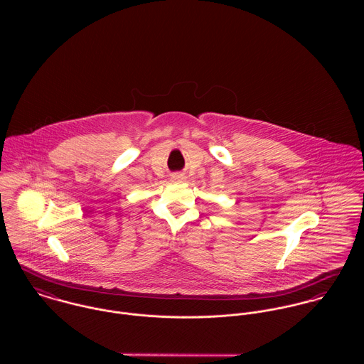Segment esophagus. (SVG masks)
Wrapping results in <instances>:
<instances>
[{
    "instance_id": "1",
    "label": "esophagus",
    "mask_w": 364,
    "mask_h": 364,
    "mask_svg": "<svg viewBox=\"0 0 364 364\" xmlns=\"http://www.w3.org/2000/svg\"><path fill=\"white\" fill-rule=\"evenodd\" d=\"M172 178H173L175 181H182V179H183V175H182V173H175Z\"/></svg>"
}]
</instances>
